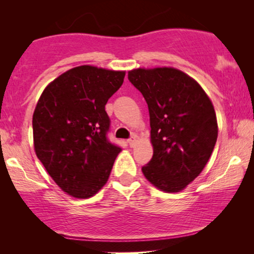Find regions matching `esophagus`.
<instances>
[{"label":"esophagus","mask_w":254,"mask_h":254,"mask_svg":"<svg viewBox=\"0 0 254 254\" xmlns=\"http://www.w3.org/2000/svg\"><path fill=\"white\" fill-rule=\"evenodd\" d=\"M127 142H128V144L130 145V147H134L135 143H136V135H133V136H131Z\"/></svg>","instance_id":"1"}]
</instances>
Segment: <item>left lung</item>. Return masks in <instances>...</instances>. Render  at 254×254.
<instances>
[{"mask_svg":"<svg viewBox=\"0 0 254 254\" xmlns=\"http://www.w3.org/2000/svg\"><path fill=\"white\" fill-rule=\"evenodd\" d=\"M128 79L143 95L150 117L147 180L166 193L185 190L202 172L217 140L213 103L193 77L172 67L136 68Z\"/></svg>","mask_w":254,"mask_h":254,"instance_id":"left-lung-1","label":"left lung"}]
</instances>
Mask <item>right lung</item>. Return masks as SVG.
I'll use <instances>...</instances> for the list:
<instances>
[{"mask_svg":"<svg viewBox=\"0 0 254 254\" xmlns=\"http://www.w3.org/2000/svg\"><path fill=\"white\" fill-rule=\"evenodd\" d=\"M124 70L78 65L52 81L34 109L33 147L60 189L88 199L109 180L121 148L110 143L107 100L123 85Z\"/></svg>","mask_w":254,"mask_h":254,"instance_id":"obj_1","label":"right lung"}]
</instances>
